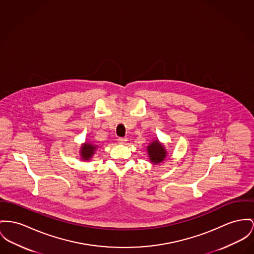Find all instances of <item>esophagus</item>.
Masks as SVG:
<instances>
[{
  "instance_id": "1",
  "label": "esophagus",
  "mask_w": 254,
  "mask_h": 254,
  "mask_svg": "<svg viewBox=\"0 0 254 254\" xmlns=\"http://www.w3.org/2000/svg\"><path fill=\"white\" fill-rule=\"evenodd\" d=\"M118 141H119V143H120V144H123V143H125L127 141V138L126 137H119Z\"/></svg>"
}]
</instances>
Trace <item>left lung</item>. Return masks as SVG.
Instances as JSON below:
<instances>
[{
    "label": "left lung",
    "instance_id": "8db88e82",
    "mask_svg": "<svg viewBox=\"0 0 254 254\" xmlns=\"http://www.w3.org/2000/svg\"><path fill=\"white\" fill-rule=\"evenodd\" d=\"M147 151L149 154V158H150L151 162L154 164H159V163L163 162L167 155L165 147L158 140L152 141V143H150L148 145Z\"/></svg>",
    "mask_w": 254,
    "mask_h": 254
}]
</instances>
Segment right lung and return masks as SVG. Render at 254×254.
I'll list each match as a JSON object with an SVG mask.
<instances>
[{"mask_svg":"<svg viewBox=\"0 0 254 254\" xmlns=\"http://www.w3.org/2000/svg\"><path fill=\"white\" fill-rule=\"evenodd\" d=\"M95 149H96V146H95V145L85 143V144L82 146V150H81L82 159H84V160H89V159L91 158V156L93 155Z\"/></svg>","mask_w":254,"mask_h":254,"instance_id":"right-lung-1","label":"right lung"}]
</instances>
